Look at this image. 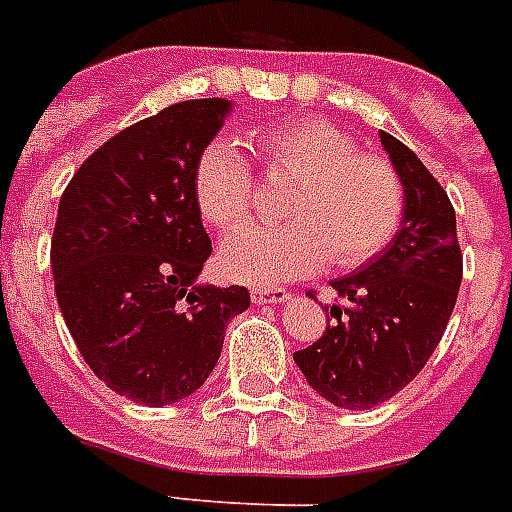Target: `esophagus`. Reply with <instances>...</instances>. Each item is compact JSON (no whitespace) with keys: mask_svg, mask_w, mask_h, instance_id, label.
I'll return each instance as SVG.
<instances>
[{"mask_svg":"<svg viewBox=\"0 0 512 512\" xmlns=\"http://www.w3.org/2000/svg\"><path fill=\"white\" fill-rule=\"evenodd\" d=\"M251 297L256 305H280V302H288L291 299V294H288L286 288H253Z\"/></svg>","mask_w":512,"mask_h":512,"instance_id":"1","label":"esophagus"}]
</instances>
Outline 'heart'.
I'll use <instances>...</instances> for the list:
<instances>
[{
  "instance_id": "1",
  "label": "heart",
  "mask_w": 512,
  "mask_h": 512,
  "mask_svg": "<svg viewBox=\"0 0 512 512\" xmlns=\"http://www.w3.org/2000/svg\"><path fill=\"white\" fill-rule=\"evenodd\" d=\"M278 178L294 183L280 229H248L221 245V270L245 283H275L318 270H356L397 234L405 191L386 159L361 153L353 137L326 121H288L259 137ZM194 197L207 224L234 232L248 224L256 183L248 159L229 140H213L197 161Z\"/></svg>"
}]
</instances>
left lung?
Returning a JSON list of instances; mask_svg holds the SVG:
<instances>
[{
    "label": "left lung",
    "mask_w": 512,
    "mask_h": 512,
    "mask_svg": "<svg viewBox=\"0 0 512 512\" xmlns=\"http://www.w3.org/2000/svg\"><path fill=\"white\" fill-rule=\"evenodd\" d=\"M405 191L402 226L359 272L332 280L326 332L294 353L307 383L337 407L370 410L424 370L443 340L461 286L456 213L443 186L407 145L380 132Z\"/></svg>",
    "instance_id": "8db88e82"
}]
</instances>
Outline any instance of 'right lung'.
Segmentation results:
<instances>
[{
	"label": "right lung",
	"mask_w": 512,
	"mask_h": 512,
	"mask_svg": "<svg viewBox=\"0 0 512 512\" xmlns=\"http://www.w3.org/2000/svg\"><path fill=\"white\" fill-rule=\"evenodd\" d=\"M229 99H188L99 145L64 188L51 242L61 315L107 388L137 405L191 397L251 307L245 286L197 283L213 242L194 172Z\"/></svg>",
	"instance_id": "right-lung-1"
}]
</instances>
